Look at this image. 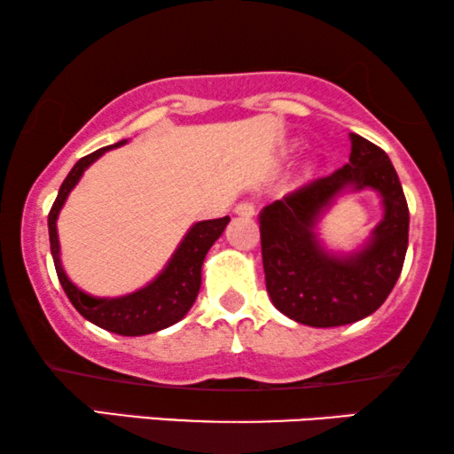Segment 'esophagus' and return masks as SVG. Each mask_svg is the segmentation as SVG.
Wrapping results in <instances>:
<instances>
[{
  "label": "esophagus",
  "instance_id": "esophagus-1",
  "mask_svg": "<svg viewBox=\"0 0 454 454\" xmlns=\"http://www.w3.org/2000/svg\"><path fill=\"white\" fill-rule=\"evenodd\" d=\"M235 215L247 216V219H250V216L256 215V207H254L252 202H239L238 207H235Z\"/></svg>",
  "mask_w": 454,
  "mask_h": 454
}]
</instances>
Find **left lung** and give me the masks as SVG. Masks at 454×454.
<instances>
[{
	"label": "left lung",
	"mask_w": 454,
	"mask_h": 454,
	"mask_svg": "<svg viewBox=\"0 0 454 454\" xmlns=\"http://www.w3.org/2000/svg\"><path fill=\"white\" fill-rule=\"evenodd\" d=\"M349 163L275 200L260 213L266 291L278 312L300 325H351L382 306L401 275L409 244V208L388 154L349 134ZM376 189L385 216L351 254H333L315 227L345 191Z\"/></svg>",
	"instance_id": "1"
}]
</instances>
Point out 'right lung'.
Returning a JSON list of instances; mask_svg holds the SVG:
<instances>
[{
  "mask_svg": "<svg viewBox=\"0 0 454 454\" xmlns=\"http://www.w3.org/2000/svg\"><path fill=\"white\" fill-rule=\"evenodd\" d=\"M128 140L115 142V145L98 148V151L86 154L72 167L67 177L61 184L55 198L51 213H49V244H51V256L58 278L64 287L67 300L72 306L84 316L92 325L105 328V331L123 334V337H140V334H151L163 328L176 325L188 314L194 306L198 291L202 283V262L207 258L210 246L221 238L225 231L229 216L223 219L200 221L188 229L184 239L179 241L177 250L173 252L165 269L153 278L146 287L134 294L121 297H92L78 289L70 278H67L59 258V238H58V216L59 210L76 188L82 173L95 163V160L111 148L126 145Z\"/></svg>",
  "mask_w": 454,
  "mask_h": 454,
  "instance_id": "1",
  "label": "right lung"
}]
</instances>
